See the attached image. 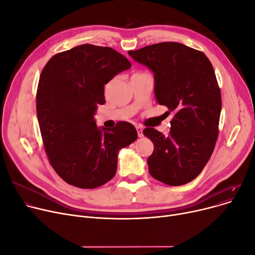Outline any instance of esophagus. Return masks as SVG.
<instances>
[{
    "label": "esophagus",
    "instance_id": "obj_1",
    "mask_svg": "<svg viewBox=\"0 0 255 255\" xmlns=\"http://www.w3.org/2000/svg\"><path fill=\"white\" fill-rule=\"evenodd\" d=\"M136 131H137V134H138L139 137L143 136V133H142L143 130H142V128L140 126H136Z\"/></svg>",
    "mask_w": 255,
    "mask_h": 255
}]
</instances>
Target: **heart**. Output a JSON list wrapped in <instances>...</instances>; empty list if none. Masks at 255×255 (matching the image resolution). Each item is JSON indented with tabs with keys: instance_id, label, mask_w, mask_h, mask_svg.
<instances>
[{
	"instance_id": "b5f03b06",
	"label": "heart",
	"mask_w": 255,
	"mask_h": 255,
	"mask_svg": "<svg viewBox=\"0 0 255 255\" xmlns=\"http://www.w3.org/2000/svg\"><path fill=\"white\" fill-rule=\"evenodd\" d=\"M138 74H143V73H135V74H133V75H138Z\"/></svg>"
}]
</instances>
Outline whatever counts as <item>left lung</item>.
<instances>
[{"instance_id":"obj_1","label":"left lung","mask_w":255,"mask_h":255,"mask_svg":"<svg viewBox=\"0 0 255 255\" xmlns=\"http://www.w3.org/2000/svg\"><path fill=\"white\" fill-rule=\"evenodd\" d=\"M129 56L154 73L157 102L175 114L168 136L154 128L143 134L154 143L150 175L170 186L194 180L215 148L221 93L204 52L178 42H161L129 50Z\"/></svg>"}]
</instances>
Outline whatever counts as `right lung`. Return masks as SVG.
<instances>
[{
  "mask_svg": "<svg viewBox=\"0 0 255 255\" xmlns=\"http://www.w3.org/2000/svg\"><path fill=\"white\" fill-rule=\"evenodd\" d=\"M131 67L111 47L83 44L53 56L36 95L40 132L48 160L72 186L93 189L112 180L118 153L137 138L132 124L97 127L94 115L104 104V85Z\"/></svg>",
  "mask_w": 255,
  "mask_h": 255,
  "instance_id": "right-lung-1",
  "label": "right lung"
}]
</instances>
